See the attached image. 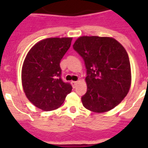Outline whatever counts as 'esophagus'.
Segmentation results:
<instances>
[{
    "label": "esophagus",
    "mask_w": 148,
    "mask_h": 148,
    "mask_svg": "<svg viewBox=\"0 0 148 148\" xmlns=\"http://www.w3.org/2000/svg\"><path fill=\"white\" fill-rule=\"evenodd\" d=\"M77 84V81H71V85H72V87H73V88H76Z\"/></svg>",
    "instance_id": "1"
}]
</instances>
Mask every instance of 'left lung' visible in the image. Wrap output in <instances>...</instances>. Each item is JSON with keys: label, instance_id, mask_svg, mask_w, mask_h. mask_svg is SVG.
Returning a JSON list of instances; mask_svg holds the SVG:
<instances>
[{"label": "left lung", "instance_id": "8db88e82", "mask_svg": "<svg viewBox=\"0 0 148 148\" xmlns=\"http://www.w3.org/2000/svg\"><path fill=\"white\" fill-rule=\"evenodd\" d=\"M73 48L83 58L87 69V92L84 107L106 112L126 97L131 83V64L124 47L114 38L97 36L79 38Z\"/></svg>", "mask_w": 148, "mask_h": 148}]
</instances>
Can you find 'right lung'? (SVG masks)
Returning <instances> with one entry per match:
<instances>
[{
  "instance_id": "1",
  "label": "right lung",
  "mask_w": 148,
  "mask_h": 148,
  "mask_svg": "<svg viewBox=\"0 0 148 148\" xmlns=\"http://www.w3.org/2000/svg\"><path fill=\"white\" fill-rule=\"evenodd\" d=\"M71 38H47L37 43L27 54L22 67V84L27 97L43 110L61 106L72 86L61 78L60 60Z\"/></svg>"
}]
</instances>
